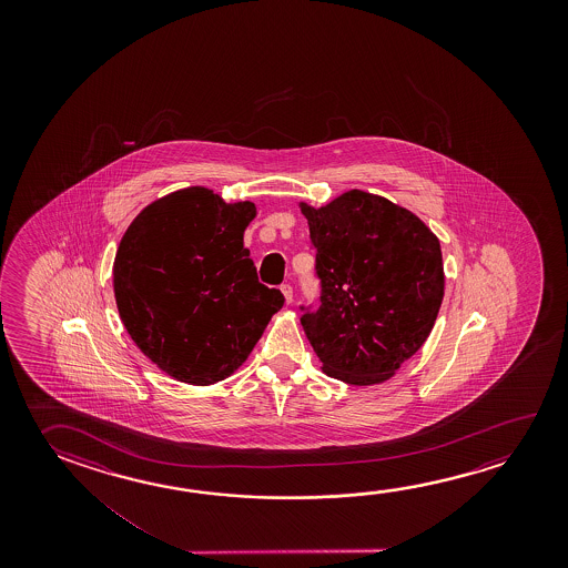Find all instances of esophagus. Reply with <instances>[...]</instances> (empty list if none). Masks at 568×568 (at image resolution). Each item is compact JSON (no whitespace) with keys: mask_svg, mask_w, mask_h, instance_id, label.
<instances>
[{"mask_svg":"<svg viewBox=\"0 0 568 568\" xmlns=\"http://www.w3.org/2000/svg\"><path fill=\"white\" fill-rule=\"evenodd\" d=\"M281 293H283V297H285V303L291 305V303H293V287H291V285H281Z\"/></svg>","mask_w":568,"mask_h":568,"instance_id":"esophagus-1","label":"esophagus"}]
</instances>
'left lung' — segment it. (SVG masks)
Returning <instances> with one entry per match:
<instances>
[{
	"instance_id": "1",
	"label": "left lung",
	"mask_w": 568,
	"mask_h": 568,
	"mask_svg": "<svg viewBox=\"0 0 568 568\" xmlns=\"http://www.w3.org/2000/svg\"><path fill=\"white\" fill-rule=\"evenodd\" d=\"M298 207L323 285L321 307L301 325L323 373L353 386L388 381L426 343L442 307L446 275L436 233L363 190Z\"/></svg>"
}]
</instances>
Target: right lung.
<instances>
[{"label": "right lung", "instance_id": "obj_1", "mask_svg": "<svg viewBox=\"0 0 568 568\" xmlns=\"http://www.w3.org/2000/svg\"><path fill=\"white\" fill-rule=\"evenodd\" d=\"M253 202L190 186L154 200L122 235L112 285L122 325L162 373L192 386L232 376L285 298L243 247Z\"/></svg>", "mask_w": 568, "mask_h": 568}]
</instances>
